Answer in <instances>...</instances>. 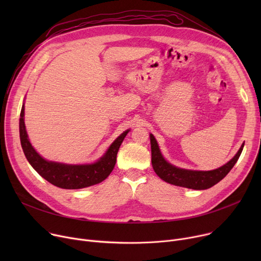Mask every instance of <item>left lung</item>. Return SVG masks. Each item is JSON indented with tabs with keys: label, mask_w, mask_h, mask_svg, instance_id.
Returning a JSON list of instances; mask_svg holds the SVG:
<instances>
[{
	"label": "left lung",
	"mask_w": 261,
	"mask_h": 261,
	"mask_svg": "<svg viewBox=\"0 0 261 261\" xmlns=\"http://www.w3.org/2000/svg\"><path fill=\"white\" fill-rule=\"evenodd\" d=\"M150 143H151V163L155 173L165 182L186 188L196 190L207 189L220 182L223 177L230 171L237 163L244 144L241 145L236 155L232 158L225 165L211 171L188 170L175 167L163 158L158 142L152 134H150Z\"/></svg>",
	"instance_id": "obj_1"
}]
</instances>
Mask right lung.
<instances>
[{
    "instance_id": "add662e5",
    "label": "right lung",
    "mask_w": 261,
    "mask_h": 261,
    "mask_svg": "<svg viewBox=\"0 0 261 261\" xmlns=\"http://www.w3.org/2000/svg\"><path fill=\"white\" fill-rule=\"evenodd\" d=\"M129 130L121 133L97 162L85 165H67L41 156L32 146L24 123V105L20 114V140L23 152L33 168L50 184L63 189H79L98 184L112 172L118 149Z\"/></svg>"
}]
</instances>
